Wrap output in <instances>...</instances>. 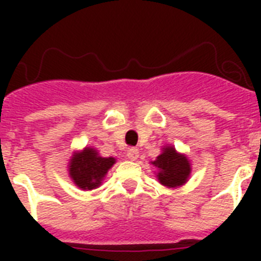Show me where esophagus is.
Masks as SVG:
<instances>
[{"mask_svg": "<svg viewBox=\"0 0 261 261\" xmlns=\"http://www.w3.org/2000/svg\"><path fill=\"white\" fill-rule=\"evenodd\" d=\"M126 156L130 161H136L138 158V149H136V147H129L128 151H126Z\"/></svg>", "mask_w": 261, "mask_h": 261, "instance_id": "obj_1", "label": "esophagus"}]
</instances>
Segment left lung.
<instances>
[{"mask_svg":"<svg viewBox=\"0 0 261 261\" xmlns=\"http://www.w3.org/2000/svg\"><path fill=\"white\" fill-rule=\"evenodd\" d=\"M153 163L159 168L158 180L166 187H179L187 181L190 176L191 166L186 155L177 154L174 147H166L161 155L156 156Z\"/></svg>","mask_w":261,"mask_h":261,"instance_id":"1","label":"left lung"}]
</instances>
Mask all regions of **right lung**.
I'll use <instances>...</instances> for the list:
<instances>
[{
    "label": "right lung",
    "mask_w": 261,
    "mask_h": 261,
    "mask_svg": "<svg viewBox=\"0 0 261 261\" xmlns=\"http://www.w3.org/2000/svg\"><path fill=\"white\" fill-rule=\"evenodd\" d=\"M114 163L115 158H103L98 155L96 150L86 147L82 153L71 156L69 174L80 188L94 190L100 186L102 179Z\"/></svg>",
    "instance_id": "1"
}]
</instances>
